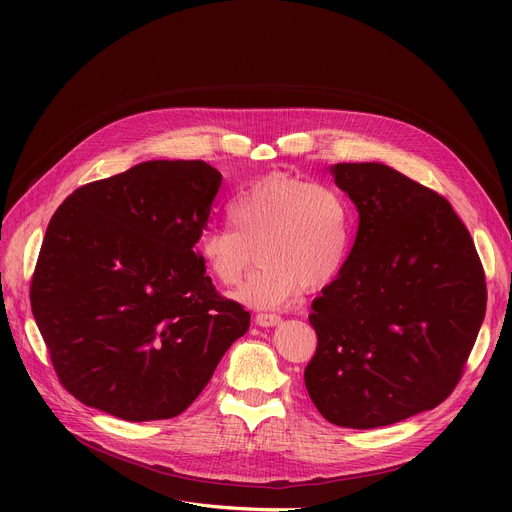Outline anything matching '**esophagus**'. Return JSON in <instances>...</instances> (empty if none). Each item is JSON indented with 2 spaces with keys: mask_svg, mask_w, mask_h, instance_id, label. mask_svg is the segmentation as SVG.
Listing matches in <instances>:
<instances>
[{
  "mask_svg": "<svg viewBox=\"0 0 512 512\" xmlns=\"http://www.w3.org/2000/svg\"><path fill=\"white\" fill-rule=\"evenodd\" d=\"M281 322V318L277 314H257L255 316V324L257 326H263V328H271V326H277Z\"/></svg>",
  "mask_w": 512,
  "mask_h": 512,
  "instance_id": "obj_1",
  "label": "esophagus"
}]
</instances>
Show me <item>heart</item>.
Masks as SVG:
<instances>
[{"mask_svg": "<svg viewBox=\"0 0 512 512\" xmlns=\"http://www.w3.org/2000/svg\"><path fill=\"white\" fill-rule=\"evenodd\" d=\"M233 227L202 233L198 253L206 271L225 287H235L259 255V271L237 300L251 308H279L300 287L332 283L350 251V210L344 198L324 186L291 176H269L229 206Z\"/></svg>", "mask_w": 512, "mask_h": 512, "instance_id": "obj_1", "label": "heart"}]
</instances>
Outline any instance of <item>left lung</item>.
<instances>
[{"label":"left lung","instance_id":"left-lung-1","mask_svg":"<svg viewBox=\"0 0 512 512\" xmlns=\"http://www.w3.org/2000/svg\"><path fill=\"white\" fill-rule=\"evenodd\" d=\"M358 212L340 275L312 302L318 348L304 371L334 425L371 429L440 405L486 312L474 241L450 202L379 164H334Z\"/></svg>","mask_w":512,"mask_h":512}]
</instances>
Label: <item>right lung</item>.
Instances as JSON below:
<instances>
[{"label": "right lung", "mask_w": 512, "mask_h": 512, "mask_svg": "<svg viewBox=\"0 0 512 512\" xmlns=\"http://www.w3.org/2000/svg\"><path fill=\"white\" fill-rule=\"evenodd\" d=\"M223 176L152 160L72 192L46 229L30 300L60 383L125 421L180 415L251 314L225 300L196 243Z\"/></svg>", "instance_id": "add662e5"}]
</instances>
